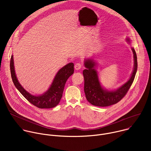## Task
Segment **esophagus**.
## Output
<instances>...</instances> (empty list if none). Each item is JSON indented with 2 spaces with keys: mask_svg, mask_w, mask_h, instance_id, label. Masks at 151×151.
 <instances>
[{
  "mask_svg": "<svg viewBox=\"0 0 151 151\" xmlns=\"http://www.w3.org/2000/svg\"><path fill=\"white\" fill-rule=\"evenodd\" d=\"M81 67H82V64H81L80 63H78L75 65V69L76 70H80Z\"/></svg>",
  "mask_w": 151,
  "mask_h": 151,
  "instance_id": "obj_1",
  "label": "esophagus"
}]
</instances>
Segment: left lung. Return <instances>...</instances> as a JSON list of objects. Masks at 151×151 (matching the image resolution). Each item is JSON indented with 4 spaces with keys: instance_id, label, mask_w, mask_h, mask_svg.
Here are the masks:
<instances>
[{
    "instance_id": "obj_1",
    "label": "left lung",
    "mask_w": 151,
    "mask_h": 151,
    "mask_svg": "<svg viewBox=\"0 0 151 151\" xmlns=\"http://www.w3.org/2000/svg\"><path fill=\"white\" fill-rule=\"evenodd\" d=\"M126 40L129 44H131L130 39L127 37ZM132 50L134 57V68L131 76L125 83L114 90H107L101 85L96 70L97 64L95 60L93 58L85 59L86 69L83 70L84 92L90 103L96 106L106 107L117 103L125 96L133 82L137 69V55L132 47Z\"/></svg>"
}]
</instances>
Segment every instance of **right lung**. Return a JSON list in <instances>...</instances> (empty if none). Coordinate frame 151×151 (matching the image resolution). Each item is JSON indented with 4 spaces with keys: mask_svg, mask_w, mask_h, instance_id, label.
<instances>
[{
    "mask_svg": "<svg viewBox=\"0 0 151 151\" xmlns=\"http://www.w3.org/2000/svg\"><path fill=\"white\" fill-rule=\"evenodd\" d=\"M10 70L14 84L21 94L37 107L40 109H50L55 107L60 101L65 83L74 72V64L73 63H70L60 69L55 76L48 90L39 96L30 94L18 82L15 72L13 55H11V58Z\"/></svg>",
    "mask_w": 151,
    "mask_h": 151,
    "instance_id": "right-lung-1",
    "label": "right lung"
}]
</instances>
